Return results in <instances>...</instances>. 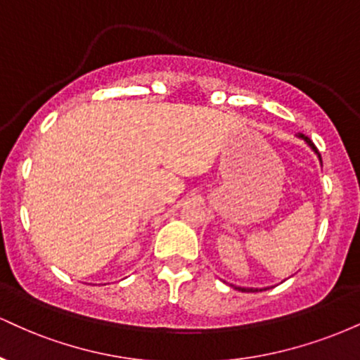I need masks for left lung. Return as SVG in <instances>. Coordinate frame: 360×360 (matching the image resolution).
I'll use <instances>...</instances> for the list:
<instances>
[{
    "label": "left lung",
    "mask_w": 360,
    "mask_h": 360,
    "mask_svg": "<svg viewBox=\"0 0 360 360\" xmlns=\"http://www.w3.org/2000/svg\"><path fill=\"white\" fill-rule=\"evenodd\" d=\"M298 137H300V139H303V140H304V142H307V143H308V146H309V147H311V148H313V150H315V154L318 155V159H320V162H321V155H320V152H318V148L315 147V143H313V142H311V140H309V139L307 137V135H303V134H300V135H298ZM233 288H235V289H238V291H242V292H249V291H250V292H254V291H266V289H267V288L257 289V288H238V286H233Z\"/></svg>",
    "instance_id": "8db88e82"
}]
</instances>
